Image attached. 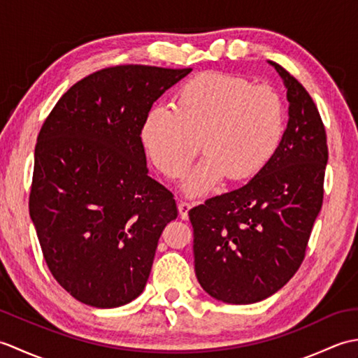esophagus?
Here are the masks:
<instances>
[{
    "instance_id": "esophagus-1",
    "label": "esophagus",
    "mask_w": 358,
    "mask_h": 358,
    "mask_svg": "<svg viewBox=\"0 0 358 358\" xmlns=\"http://www.w3.org/2000/svg\"><path fill=\"white\" fill-rule=\"evenodd\" d=\"M192 209V204L187 203V201H180L178 204V212H180V217L183 220H187L189 217V210Z\"/></svg>"
}]
</instances>
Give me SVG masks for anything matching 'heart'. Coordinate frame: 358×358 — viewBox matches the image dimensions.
I'll return each mask as SVG.
<instances>
[{
  "label": "heart",
  "instance_id": "1",
  "mask_svg": "<svg viewBox=\"0 0 358 358\" xmlns=\"http://www.w3.org/2000/svg\"><path fill=\"white\" fill-rule=\"evenodd\" d=\"M173 108L149 110L141 141L152 164L169 180L185 177L203 143L206 155L183 185L189 196L209 194L227 175L235 181L255 177L283 138L280 95L237 75L199 73L180 87Z\"/></svg>",
  "mask_w": 358,
  "mask_h": 358
}]
</instances>
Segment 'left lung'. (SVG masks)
<instances>
[{"label":"left lung","mask_w":358,"mask_h":358,"mask_svg":"<svg viewBox=\"0 0 358 358\" xmlns=\"http://www.w3.org/2000/svg\"><path fill=\"white\" fill-rule=\"evenodd\" d=\"M271 64L289 101L275 155L248 185L189 210L196 278L210 296L231 305L262 301L294 277L323 204L328 144L322 117L308 90Z\"/></svg>","instance_id":"1"}]
</instances>
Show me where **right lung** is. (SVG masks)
Returning <instances> with one entry per match:
<instances>
[{
  "instance_id": "obj_1",
  "label": "right lung",
  "mask_w": 358,
  "mask_h": 358,
  "mask_svg": "<svg viewBox=\"0 0 358 358\" xmlns=\"http://www.w3.org/2000/svg\"><path fill=\"white\" fill-rule=\"evenodd\" d=\"M191 71L123 64L90 73L38 134L30 218L52 275L85 305L123 306L148 283L158 238L178 210L148 175L141 127Z\"/></svg>"
}]
</instances>
